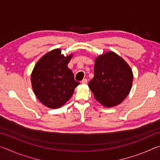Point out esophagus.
<instances>
[{"mask_svg":"<svg viewBox=\"0 0 160 160\" xmlns=\"http://www.w3.org/2000/svg\"><path fill=\"white\" fill-rule=\"evenodd\" d=\"M88 82V79H86V78H84V79L81 81V83L82 84H86Z\"/></svg>","mask_w":160,"mask_h":160,"instance_id":"obj_1","label":"esophagus"}]
</instances>
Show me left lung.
I'll use <instances>...</instances> for the list:
<instances>
[{
	"mask_svg": "<svg viewBox=\"0 0 160 160\" xmlns=\"http://www.w3.org/2000/svg\"><path fill=\"white\" fill-rule=\"evenodd\" d=\"M94 72L88 86L94 98L106 107L122 102L132 82V72L125 61L113 52L103 54L96 58Z\"/></svg>",
	"mask_w": 160,
	"mask_h": 160,
	"instance_id": "obj_1",
	"label": "left lung"
}]
</instances>
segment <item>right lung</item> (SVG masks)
<instances>
[{"instance_id":"right-lung-1","label":"right lung","mask_w":160,"mask_h":160,"mask_svg":"<svg viewBox=\"0 0 160 160\" xmlns=\"http://www.w3.org/2000/svg\"><path fill=\"white\" fill-rule=\"evenodd\" d=\"M71 57L55 49L45 54L35 65L31 76L32 88L45 106L51 109L63 106L80 84L68 68Z\"/></svg>"}]
</instances>
